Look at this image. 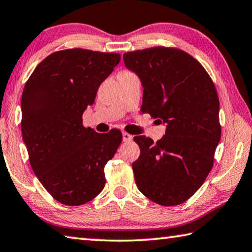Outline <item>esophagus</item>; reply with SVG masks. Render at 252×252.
<instances>
[{
  "mask_svg": "<svg viewBox=\"0 0 252 252\" xmlns=\"http://www.w3.org/2000/svg\"><path fill=\"white\" fill-rule=\"evenodd\" d=\"M122 138H123V141H125V142H131L132 139H133V136H132L129 133H126V132H123Z\"/></svg>",
  "mask_w": 252,
  "mask_h": 252,
  "instance_id": "34e87169",
  "label": "esophagus"
}]
</instances>
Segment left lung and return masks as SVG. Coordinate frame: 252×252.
<instances>
[{
    "instance_id": "1",
    "label": "left lung",
    "mask_w": 252,
    "mask_h": 252,
    "mask_svg": "<svg viewBox=\"0 0 252 252\" xmlns=\"http://www.w3.org/2000/svg\"><path fill=\"white\" fill-rule=\"evenodd\" d=\"M123 62L144 88L141 111L167 125L158 142L134 136L141 151L132 164L136 186L158 205H180L198 190L214 165L221 136L216 88L200 63L182 49L134 50L125 53Z\"/></svg>"
}]
</instances>
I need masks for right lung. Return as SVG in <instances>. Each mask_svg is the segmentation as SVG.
Masks as SVG:
<instances>
[{
    "mask_svg": "<svg viewBox=\"0 0 252 252\" xmlns=\"http://www.w3.org/2000/svg\"><path fill=\"white\" fill-rule=\"evenodd\" d=\"M119 62L117 53L58 50L38 63L25 84L21 127L30 164L45 189L63 205L88 203L106 184L104 166L122 133L85 127L82 113Z\"/></svg>",
    "mask_w": 252,
    "mask_h": 252,
    "instance_id": "1",
    "label": "right lung"
}]
</instances>
